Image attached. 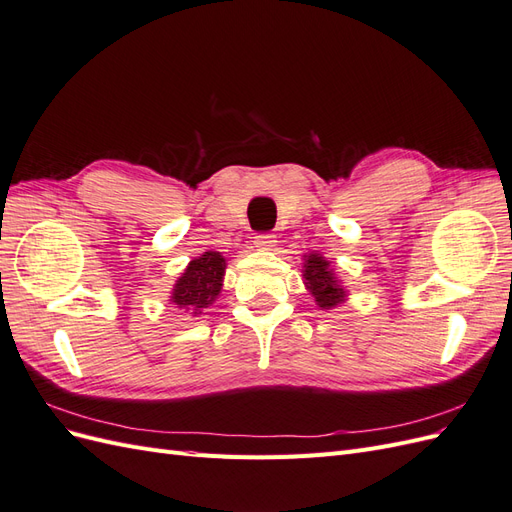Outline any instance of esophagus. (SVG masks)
<instances>
[{
  "instance_id": "1",
  "label": "esophagus",
  "mask_w": 512,
  "mask_h": 512,
  "mask_svg": "<svg viewBox=\"0 0 512 512\" xmlns=\"http://www.w3.org/2000/svg\"><path fill=\"white\" fill-rule=\"evenodd\" d=\"M254 245L258 247V250H273V247L277 245V237L271 235V232H262V235L254 237Z\"/></svg>"
}]
</instances>
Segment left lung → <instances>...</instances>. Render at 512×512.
Returning <instances> with one entry per match:
<instances>
[{"mask_svg": "<svg viewBox=\"0 0 512 512\" xmlns=\"http://www.w3.org/2000/svg\"><path fill=\"white\" fill-rule=\"evenodd\" d=\"M303 260H305L303 265L305 286L309 292H312L316 305L322 309H331L339 303H344L346 290L335 277L331 262L320 254H307Z\"/></svg>", "mask_w": 512, "mask_h": 512, "instance_id": "8db88e82", "label": "left lung"}]
</instances>
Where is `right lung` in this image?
I'll return each mask as SVG.
<instances>
[{
  "mask_svg": "<svg viewBox=\"0 0 512 512\" xmlns=\"http://www.w3.org/2000/svg\"><path fill=\"white\" fill-rule=\"evenodd\" d=\"M226 273V258L220 252H205L194 258L188 269L177 280L173 288V301L181 309H190V312L203 314L222 290Z\"/></svg>",
  "mask_w": 512,
  "mask_h": 512,
  "instance_id": "obj_1",
  "label": "right lung"
}]
</instances>
